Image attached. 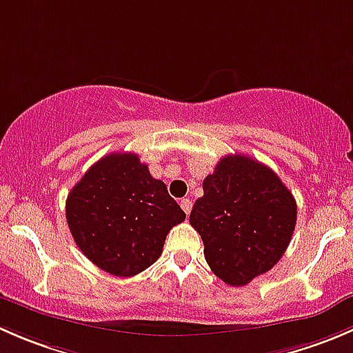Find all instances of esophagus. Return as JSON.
Wrapping results in <instances>:
<instances>
[{
	"instance_id": "34e87169",
	"label": "esophagus",
	"mask_w": 353,
	"mask_h": 353,
	"mask_svg": "<svg viewBox=\"0 0 353 353\" xmlns=\"http://www.w3.org/2000/svg\"><path fill=\"white\" fill-rule=\"evenodd\" d=\"M191 206H193V203H191L190 198H183V199H181V208L184 210V213H186V215H190Z\"/></svg>"
}]
</instances>
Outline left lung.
<instances>
[{
    "label": "left lung",
    "instance_id": "left-lung-1",
    "mask_svg": "<svg viewBox=\"0 0 353 353\" xmlns=\"http://www.w3.org/2000/svg\"><path fill=\"white\" fill-rule=\"evenodd\" d=\"M297 222V203L279 176L245 155H227L203 181L190 223L201 236L212 272L243 287L283 256Z\"/></svg>",
    "mask_w": 353,
    "mask_h": 353
}]
</instances>
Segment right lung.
Wrapping results in <instances>:
<instances>
[{"instance_id": "add662e5", "label": "right lung", "mask_w": 353, "mask_h": 353, "mask_svg": "<svg viewBox=\"0 0 353 353\" xmlns=\"http://www.w3.org/2000/svg\"><path fill=\"white\" fill-rule=\"evenodd\" d=\"M186 219L165 184L137 154L95 162L66 199V222L80 251L114 276H133L162 254L174 225Z\"/></svg>"}]
</instances>
